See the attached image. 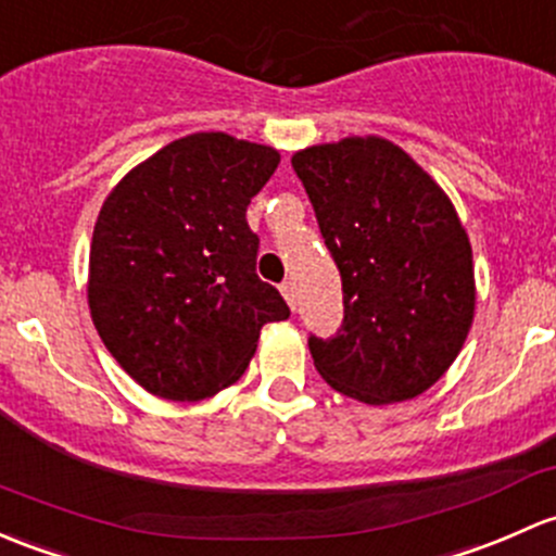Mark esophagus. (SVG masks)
I'll list each match as a JSON object with an SVG mask.
<instances>
[{
  "label": "esophagus",
  "instance_id": "34e87169",
  "mask_svg": "<svg viewBox=\"0 0 556 556\" xmlns=\"http://www.w3.org/2000/svg\"><path fill=\"white\" fill-rule=\"evenodd\" d=\"M279 290H282V295H285V301L290 303V308H295V285L290 282V279H285L282 285H279Z\"/></svg>",
  "mask_w": 556,
  "mask_h": 556
}]
</instances>
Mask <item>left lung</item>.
Instances as JSON below:
<instances>
[{
    "mask_svg": "<svg viewBox=\"0 0 556 556\" xmlns=\"http://www.w3.org/2000/svg\"><path fill=\"white\" fill-rule=\"evenodd\" d=\"M293 170L341 271L343 325L308 338L341 394L391 405L445 376L475 319V263L445 191L386 138L295 151Z\"/></svg>",
    "mask_w": 556,
    "mask_h": 556,
    "instance_id": "1",
    "label": "left lung"
}]
</instances>
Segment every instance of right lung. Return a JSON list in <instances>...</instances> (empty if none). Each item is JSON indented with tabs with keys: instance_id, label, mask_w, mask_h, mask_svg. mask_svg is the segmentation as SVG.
<instances>
[{
	"instance_id": "obj_1",
	"label": "right lung",
	"mask_w": 556,
	"mask_h": 556,
	"mask_svg": "<svg viewBox=\"0 0 556 556\" xmlns=\"http://www.w3.org/2000/svg\"><path fill=\"white\" fill-rule=\"evenodd\" d=\"M279 165L226 132L167 143L111 189L90 244L92 325L122 370L173 402H200L244 372L261 327L290 317L255 274L248 204Z\"/></svg>"
}]
</instances>
